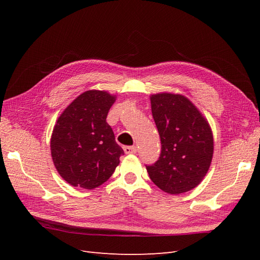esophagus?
Segmentation results:
<instances>
[{"label": "esophagus", "mask_w": 260, "mask_h": 260, "mask_svg": "<svg viewBox=\"0 0 260 260\" xmlns=\"http://www.w3.org/2000/svg\"><path fill=\"white\" fill-rule=\"evenodd\" d=\"M123 151L125 154H136L137 153V147L136 146H124Z\"/></svg>", "instance_id": "1"}]
</instances>
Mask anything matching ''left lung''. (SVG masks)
Instances as JSON below:
<instances>
[{
	"label": "left lung",
	"instance_id": "1",
	"mask_svg": "<svg viewBox=\"0 0 260 260\" xmlns=\"http://www.w3.org/2000/svg\"><path fill=\"white\" fill-rule=\"evenodd\" d=\"M151 105L161 153L158 160L146 166L148 176L168 194L191 191L206 176L212 159L210 125L192 102L180 94H153Z\"/></svg>",
	"mask_w": 260,
	"mask_h": 260
}]
</instances>
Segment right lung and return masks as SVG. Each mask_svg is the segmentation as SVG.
<instances>
[{
    "label": "right lung",
    "mask_w": 260,
    "mask_h": 260,
    "mask_svg": "<svg viewBox=\"0 0 260 260\" xmlns=\"http://www.w3.org/2000/svg\"><path fill=\"white\" fill-rule=\"evenodd\" d=\"M116 96L106 91H85L58 117L51 138V154L60 177L92 190L103 184L119 165L123 149L106 122Z\"/></svg>",
    "instance_id": "right-lung-1"
}]
</instances>
